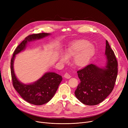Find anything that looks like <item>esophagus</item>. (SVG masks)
<instances>
[{"instance_id": "obj_1", "label": "esophagus", "mask_w": 128, "mask_h": 128, "mask_svg": "<svg viewBox=\"0 0 128 128\" xmlns=\"http://www.w3.org/2000/svg\"><path fill=\"white\" fill-rule=\"evenodd\" d=\"M64 77L65 78H66V79H70V78L71 77V76L69 75V74H68V72H66V73L65 74Z\"/></svg>"}]
</instances>
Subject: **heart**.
I'll return each mask as SVG.
<instances>
[{
  "label": "heart",
  "mask_w": 128,
  "mask_h": 128,
  "mask_svg": "<svg viewBox=\"0 0 128 128\" xmlns=\"http://www.w3.org/2000/svg\"><path fill=\"white\" fill-rule=\"evenodd\" d=\"M95 50L88 40H78L70 42L65 50V54L60 53L59 58L65 63L68 58H74L75 64L79 68H84L88 65L94 55Z\"/></svg>",
  "instance_id": "obj_1"
}]
</instances>
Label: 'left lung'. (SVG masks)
<instances>
[{
  "label": "left lung",
  "instance_id": "obj_1",
  "mask_svg": "<svg viewBox=\"0 0 128 128\" xmlns=\"http://www.w3.org/2000/svg\"><path fill=\"white\" fill-rule=\"evenodd\" d=\"M104 67L90 64L77 71L80 80L75 94L86 105H96L103 102L112 91L118 72V63L114 51L106 40Z\"/></svg>",
  "mask_w": 128,
  "mask_h": 128
}]
</instances>
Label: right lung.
<instances>
[{
    "label": "right lung",
    "mask_w": 128,
    "mask_h": 128,
    "mask_svg": "<svg viewBox=\"0 0 128 128\" xmlns=\"http://www.w3.org/2000/svg\"><path fill=\"white\" fill-rule=\"evenodd\" d=\"M49 33H39L26 37L13 53L11 60V74L13 86L25 100L35 105L48 103L54 96L59 84L62 80V76L54 72H46L37 81L25 84L17 78L14 70V60L18 54L24 51L28 42L42 39L50 35Z\"/></svg>",
    "instance_id": "right-lung-1"
}]
</instances>
